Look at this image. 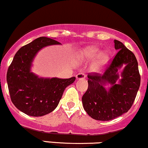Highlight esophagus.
<instances>
[{"instance_id": "1", "label": "esophagus", "mask_w": 148, "mask_h": 148, "mask_svg": "<svg viewBox=\"0 0 148 148\" xmlns=\"http://www.w3.org/2000/svg\"><path fill=\"white\" fill-rule=\"evenodd\" d=\"M76 79H77V80L84 79H85V78H86V74H83V73H79L78 74H76Z\"/></svg>"}]
</instances>
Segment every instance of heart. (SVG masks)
I'll return each instance as SVG.
<instances>
[{
    "label": "heart",
    "instance_id": "1",
    "mask_svg": "<svg viewBox=\"0 0 148 148\" xmlns=\"http://www.w3.org/2000/svg\"><path fill=\"white\" fill-rule=\"evenodd\" d=\"M96 58L92 68L94 72H99L108 60V54L106 52H101L96 46H89L81 49L78 55V58L81 62H89Z\"/></svg>",
    "mask_w": 148,
    "mask_h": 148
}]
</instances>
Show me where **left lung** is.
<instances>
[{
    "label": "left lung",
    "instance_id": "left-lung-1",
    "mask_svg": "<svg viewBox=\"0 0 148 148\" xmlns=\"http://www.w3.org/2000/svg\"><path fill=\"white\" fill-rule=\"evenodd\" d=\"M118 51L105 72L88 74V88L82 97L83 106L92 118L108 121L127 113L133 104L140 84L138 62L134 54L115 40ZM125 67L121 73L119 69ZM121 79H120L119 78ZM106 84L111 87L104 88Z\"/></svg>",
    "mask_w": 148,
    "mask_h": 148
}]
</instances>
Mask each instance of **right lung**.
<instances>
[{"mask_svg": "<svg viewBox=\"0 0 148 148\" xmlns=\"http://www.w3.org/2000/svg\"><path fill=\"white\" fill-rule=\"evenodd\" d=\"M60 45L46 37H40L22 47L15 54L7 73V82L12 101L19 111L33 117L43 116L58 105L64 89L76 78L62 79L42 78L31 72L37 53L44 47Z\"/></svg>", "mask_w": 148, "mask_h": 148, "instance_id": "right-lung-1", "label": "right lung"}]
</instances>
